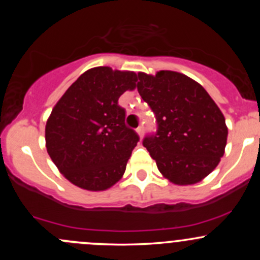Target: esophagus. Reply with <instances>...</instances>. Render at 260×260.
I'll list each match as a JSON object with an SVG mask.
<instances>
[{"mask_svg":"<svg viewBox=\"0 0 260 260\" xmlns=\"http://www.w3.org/2000/svg\"><path fill=\"white\" fill-rule=\"evenodd\" d=\"M143 125H140V127L137 128V133H138V136H140V138H142V136H143Z\"/></svg>","mask_w":260,"mask_h":260,"instance_id":"1","label":"esophagus"}]
</instances>
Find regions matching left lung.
Segmentation results:
<instances>
[{
  "label": "left lung",
  "mask_w": 260,
  "mask_h": 260,
  "mask_svg": "<svg viewBox=\"0 0 260 260\" xmlns=\"http://www.w3.org/2000/svg\"><path fill=\"white\" fill-rule=\"evenodd\" d=\"M137 81L138 93L158 124L156 136L143 141L158 171L179 186L203 181L224 156L228 140L224 114L203 85L185 74L141 72Z\"/></svg>",
  "instance_id": "8db88e82"
}]
</instances>
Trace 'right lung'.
<instances>
[{"instance_id": "obj_1", "label": "right lung", "mask_w": 260, "mask_h": 260, "mask_svg": "<svg viewBox=\"0 0 260 260\" xmlns=\"http://www.w3.org/2000/svg\"><path fill=\"white\" fill-rule=\"evenodd\" d=\"M137 74L96 67L62 94L45 127L48 153L62 176L88 191L111 188L123 177L138 136L125 127L118 99L135 90Z\"/></svg>"}]
</instances>
